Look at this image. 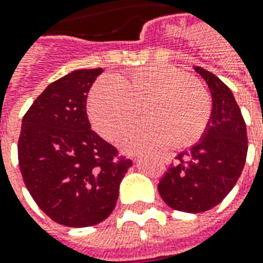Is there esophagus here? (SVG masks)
Instances as JSON below:
<instances>
[{"label":"esophagus","mask_w":263,"mask_h":263,"mask_svg":"<svg viewBox=\"0 0 263 263\" xmlns=\"http://www.w3.org/2000/svg\"><path fill=\"white\" fill-rule=\"evenodd\" d=\"M166 161H168V159H166V158H165V162H166Z\"/></svg>","instance_id":"obj_1"}]
</instances>
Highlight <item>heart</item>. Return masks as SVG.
Segmentation results:
<instances>
[{
  "label": "heart",
  "instance_id": "b5f03b06",
  "mask_svg": "<svg viewBox=\"0 0 263 263\" xmlns=\"http://www.w3.org/2000/svg\"><path fill=\"white\" fill-rule=\"evenodd\" d=\"M144 106L146 119L126 128L118 138L128 152L188 146L199 141L212 117L206 88L179 68L149 65L118 81L104 77L89 93L88 109L95 129L114 139Z\"/></svg>",
  "mask_w": 263,
  "mask_h": 263
}]
</instances>
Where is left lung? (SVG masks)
Wrapping results in <instances>:
<instances>
[{
    "instance_id": "8db88e82",
    "label": "left lung",
    "mask_w": 263,
    "mask_h": 263,
    "mask_svg": "<svg viewBox=\"0 0 263 263\" xmlns=\"http://www.w3.org/2000/svg\"><path fill=\"white\" fill-rule=\"evenodd\" d=\"M195 71L211 89L212 117L201 141L181 152L158 183L170 208L189 214L223 201L242 174L248 152L247 125L232 91L206 69Z\"/></svg>"
}]
</instances>
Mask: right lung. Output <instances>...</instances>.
<instances>
[{"label":"right lung","instance_id":"obj_1","mask_svg":"<svg viewBox=\"0 0 263 263\" xmlns=\"http://www.w3.org/2000/svg\"><path fill=\"white\" fill-rule=\"evenodd\" d=\"M102 68L77 69L49 84L23 118L18 162L25 186L44 214L64 227H92L117 205L132 166L91 129L88 92Z\"/></svg>","mask_w":263,"mask_h":263}]
</instances>
